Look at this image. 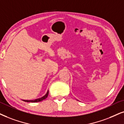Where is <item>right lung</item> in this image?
Wrapping results in <instances>:
<instances>
[{
	"mask_svg": "<svg viewBox=\"0 0 124 124\" xmlns=\"http://www.w3.org/2000/svg\"><path fill=\"white\" fill-rule=\"evenodd\" d=\"M48 95V90H47V93L45 95H43V97H40V98H37V99H35V100H22V101H24V102H40V101H43V100H45L46 98L47 97Z\"/></svg>",
	"mask_w": 124,
	"mask_h": 124,
	"instance_id": "add662e5",
	"label": "right lung"
}]
</instances>
